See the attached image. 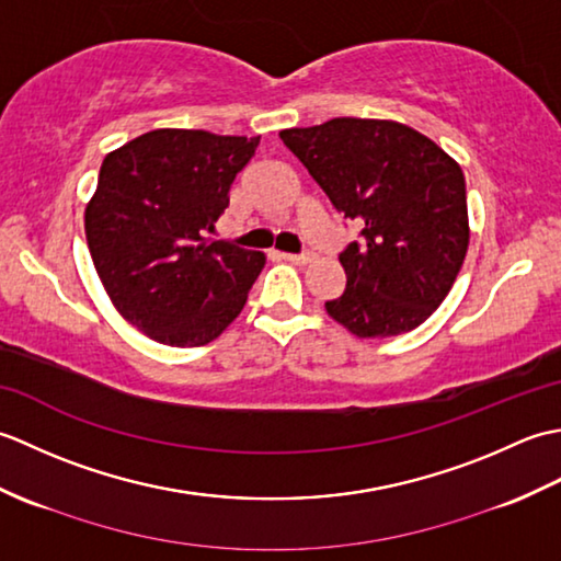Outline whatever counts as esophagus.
Returning a JSON list of instances; mask_svg holds the SVG:
<instances>
[{
  "mask_svg": "<svg viewBox=\"0 0 561 561\" xmlns=\"http://www.w3.org/2000/svg\"><path fill=\"white\" fill-rule=\"evenodd\" d=\"M282 257L287 260V262H294V265H308V262L313 260L311 253H299V255H296V253H284Z\"/></svg>",
  "mask_w": 561,
  "mask_h": 561,
  "instance_id": "1",
  "label": "esophagus"
}]
</instances>
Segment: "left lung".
Masks as SVG:
<instances>
[{"mask_svg":"<svg viewBox=\"0 0 561 561\" xmlns=\"http://www.w3.org/2000/svg\"><path fill=\"white\" fill-rule=\"evenodd\" d=\"M362 238L340 253L347 289L325 304L356 337L410 332L446 299L470 243L460 165L396 121L332 117L279 133Z\"/></svg>","mask_w":561,"mask_h":561,"instance_id":"obj_1","label":"left lung"}]
</instances>
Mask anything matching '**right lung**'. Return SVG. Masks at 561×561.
<instances>
[{
  "label": "right lung",
  "instance_id": "add662e5",
  "mask_svg": "<svg viewBox=\"0 0 561 561\" xmlns=\"http://www.w3.org/2000/svg\"><path fill=\"white\" fill-rule=\"evenodd\" d=\"M260 137L151 129L103 159L83 214L93 267L129 325L171 347L217 340L265 253L207 241Z\"/></svg>",
  "mask_w": 561,
  "mask_h": 561
}]
</instances>
